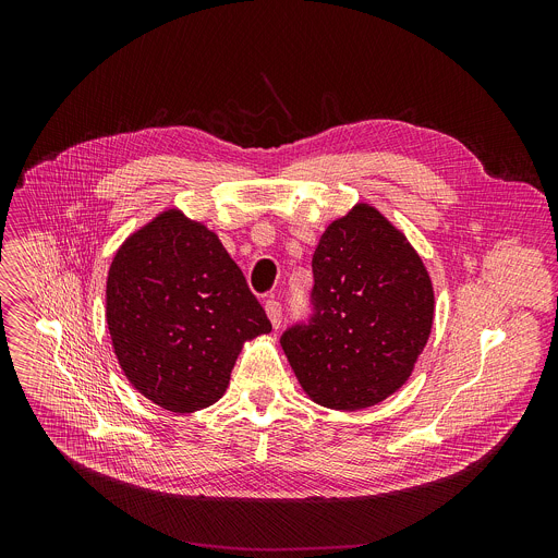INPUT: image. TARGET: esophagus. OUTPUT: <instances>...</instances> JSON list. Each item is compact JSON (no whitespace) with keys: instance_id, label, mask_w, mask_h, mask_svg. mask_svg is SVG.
Segmentation results:
<instances>
[{"instance_id":"34e87169","label":"esophagus","mask_w":558,"mask_h":558,"mask_svg":"<svg viewBox=\"0 0 558 558\" xmlns=\"http://www.w3.org/2000/svg\"><path fill=\"white\" fill-rule=\"evenodd\" d=\"M265 311H267V317L271 320V325L278 329L282 323V304L278 300H267Z\"/></svg>"}]
</instances>
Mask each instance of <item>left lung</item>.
Here are the masks:
<instances>
[{
    "mask_svg": "<svg viewBox=\"0 0 558 558\" xmlns=\"http://www.w3.org/2000/svg\"><path fill=\"white\" fill-rule=\"evenodd\" d=\"M306 320L280 344L313 402L360 411L400 388L433 327L428 271L377 209L357 205L333 220L311 260Z\"/></svg>",
    "mask_w": 558,
    "mask_h": 558,
    "instance_id": "8db88e82",
    "label": "left lung"
}]
</instances>
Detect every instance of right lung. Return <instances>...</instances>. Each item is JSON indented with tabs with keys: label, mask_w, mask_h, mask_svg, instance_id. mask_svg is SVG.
<instances>
[{
	"label": "right lung",
	"mask_w": 558,
	"mask_h": 558,
	"mask_svg": "<svg viewBox=\"0 0 558 558\" xmlns=\"http://www.w3.org/2000/svg\"><path fill=\"white\" fill-rule=\"evenodd\" d=\"M106 320L125 377L172 413L218 402L243 342L271 331L218 235L177 209L156 216L117 252Z\"/></svg>",
	"instance_id": "obj_1"
}]
</instances>
